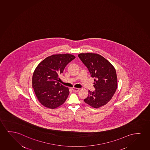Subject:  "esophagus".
I'll use <instances>...</instances> for the list:
<instances>
[{"label":"esophagus","instance_id":"34e87169","mask_svg":"<svg viewBox=\"0 0 150 150\" xmlns=\"http://www.w3.org/2000/svg\"><path fill=\"white\" fill-rule=\"evenodd\" d=\"M72 90L74 92H78L80 90L79 88H72Z\"/></svg>","mask_w":150,"mask_h":150}]
</instances>
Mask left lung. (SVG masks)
Wrapping results in <instances>:
<instances>
[{
  "instance_id": "obj_1",
  "label": "left lung",
  "mask_w": 150,
  "mask_h": 150,
  "mask_svg": "<svg viewBox=\"0 0 150 150\" xmlns=\"http://www.w3.org/2000/svg\"><path fill=\"white\" fill-rule=\"evenodd\" d=\"M78 57L88 69L92 77H94V92L88 91L85 103L94 108L106 105L115 94L117 88V74L110 62L98 54L88 53L78 54Z\"/></svg>"
}]
</instances>
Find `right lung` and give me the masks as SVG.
Wrapping results in <instances>:
<instances>
[{
    "label": "right lung",
    "instance_id": "right-lung-1",
    "mask_svg": "<svg viewBox=\"0 0 150 150\" xmlns=\"http://www.w3.org/2000/svg\"><path fill=\"white\" fill-rule=\"evenodd\" d=\"M75 58L69 54H55L45 58L35 69L32 87L41 105L54 109L66 101L69 94L68 87L60 84L59 76L66 66Z\"/></svg>",
    "mask_w": 150,
    "mask_h": 150
}]
</instances>
